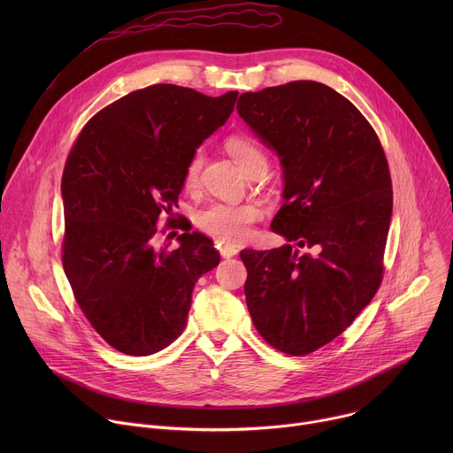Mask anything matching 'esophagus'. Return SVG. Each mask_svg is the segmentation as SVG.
I'll use <instances>...</instances> for the list:
<instances>
[{"mask_svg": "<svg viewBox=\"0 0 453 453\" xmlns=\"http://www.w3.org/2000/svg\"><path fill=\"white\" fill-rule=\"evenodd\" d=\"M236 252H238V249L233 247V245H220V256L222 257H233V256H236Z\"/></svg>", "mask_w": 453, "mask_h": 453, "instance_id": "obj_1", "label": "esophagus"}]
</instances>
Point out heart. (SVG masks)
Instances as JSON below:
<instances>
[{
    "mask_svg": "<svg viewBox=\"0 0 453 453\" xmlns=\"http://www.w3.org/2000/svg\"><path fill=\"white\" fill-rule=\"evenodd\" d=\"M227 152L250 179L256 173H264L269 168L265 152L249 136H233L226 143ZM203 168V152L193 154L184 168L182 182L188 189L199 184ZM262 219V211L252 204H211L197 213V226L203 233L222 243H242L252 233V224Z\"/></svg>",
    "mask_w": 453,
    "mask_h": 453,
    "instance_id": "obj_1",
    "label": "heart"
}]
</instances>
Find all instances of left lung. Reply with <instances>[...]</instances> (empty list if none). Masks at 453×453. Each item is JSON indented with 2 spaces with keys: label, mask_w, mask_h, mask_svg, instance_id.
Returning <instances> with one entry per match:
<instances>
[{
  "label": "left lung",
  "mask_w": 453,
  "mask_h": 453,
  "mask_svg": "<svg viewBox=\"0 0 453 453\" xmlns=\"http://www.w3.org/2000/svg\"><path fill=\"white\" fill-rule=\"evenodd\" d=\"M236 109L283 168L285 204L271 229L311 249H243L247 308L273 348L308 355L339 337L381 283L389 165L364 114L320 82L243 93Z\"/></svg>",
  "instance_id": "left-lung-1"
}]
</instances>
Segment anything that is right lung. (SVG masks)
<instances>
[{
  "label": "right lung",
  "mask_w": 453,
  "mask_h": 453,
  "mask_svg": "<svg viewBox=\"0 0 453 453\" xmlns=\"http://www.w3.org/2000/svg\"><path fill=\"white\" fill-rule=\"evenodd\" d=\"M236 96L173 84L133 91L96 112L68 156L62 267L91 326L125 355L170 346L186 326L193 287L220 262L213 240L191 227L177 249L154 240L177 206L189 157L227 121Z\"/></svg>",
  "instance_id": "right-lung-1"
}]
</instances>
